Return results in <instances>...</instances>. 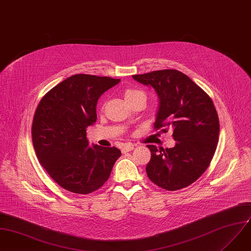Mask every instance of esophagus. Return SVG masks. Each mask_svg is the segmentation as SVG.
<instances>
[{
  "label": "esophagus",
  "mask_w": 251,
  "mask_h": 251,
  "mask_svg": "<svg viewBox=\"0 0 251 251\" xmlns=\"http://www.w3.org/2000/svg\"><path fill=\"white\" fill-rule=\"evenodd\" d=\"M133 149H134V145L128 143V144L123 145V147L121 148V151H122V153H127V152H129V151H131Z\"/></svg>",
  "instance_id": "esophagus-1"
}]
</instances>
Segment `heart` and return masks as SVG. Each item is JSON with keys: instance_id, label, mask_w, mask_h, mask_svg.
<instances>
[{"instance_id": "b5f03b06", "label": "heart", "mask_w": 251, "mask_h": 251, "mask_svg": "<svg viewBox=\"0 0 251 251\" xmlns=\"http://www.w3.org/2000/svg\"><path fill=\"white\" fill-rule=\"evenodd\" d=\"M124 97L126 99V101H131L134 100L136 98L139 97H143L146 98L145 93L141 90H137V89H127L124 92Z\"/></svg>"}]
</instances>
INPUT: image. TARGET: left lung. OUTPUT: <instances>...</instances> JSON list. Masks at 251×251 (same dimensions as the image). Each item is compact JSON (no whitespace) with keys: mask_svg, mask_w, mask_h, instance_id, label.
<instances>
[{"mask_svg":"<svg viewBox=\"0 0 251 251\" xmlns=\"http://www.w3.org/2000/svg\"><path fill=\"white\" fill-rule=\"evenodd\" d=\"M134 80L153 87L159 97L154 127L173 130V148L147 145L151 159L149 179L169 191L185 188L206 170L215 153L219 119L211 98L188 76L173 69L133 75Z\"/></svg>","mask_w":251,"mask_h":251,"instance_id":"1","label":"left lung"}]
</instances>
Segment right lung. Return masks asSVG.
I'll use <instances>...</instances> for the list:
<instances>
[{"mask_svg":"<svg viewBox=\"0 0 251 251\" xmlns=\"http://www.w3.org/2000/svg\"><path fill=\"white\" fill-rule=\"evenodd\" d=\"M119 82L77 74L40 101L32 124L33 145L41 165L62 188L78 194L96 191L121 156L116 147H89L86 137V129L97 120L98 99Z\"/></svg>","mask_w":251,"mask_h":251,"instance_id":"add662e5","label":"right lung"}]
</instances>
